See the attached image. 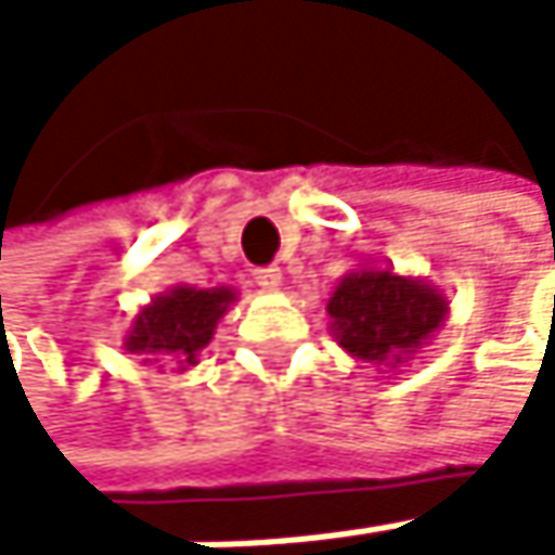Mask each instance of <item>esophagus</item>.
Here are the masks:
<instances>
[{"label": "esophagus", "instance_id": "34e87169", "mask_svg": "<svg viewBox=\"0 0 555 555\" xmlns=\"http://www.w3.org/2000/svg\"><path fill=\"white\" fill-rule=\"evenodd\" d=\"M256 286L259 289H280L283 286V269L280 266H266V269H256Z\"/></svg>", "mask_w": 555, "mask_h": 555}]
</instances>
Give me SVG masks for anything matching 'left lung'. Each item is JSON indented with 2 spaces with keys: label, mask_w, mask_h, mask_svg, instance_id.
<instances>
[{
  "label": "left lung",
  "mask_w": 555,
  "mask_h": 555,
  "mask_svg": "<svg viewBox=\"0 0 555 555\" xmlns=\"http://www.w3.org/2000/svg\"><path fill=\"white\" fill-rule=\"evenodd\" d=\"M326 312L333 339L349 356L396 370L436 336L450 315V299L423 275L359 266L336 283Z\"/></svg>",
  "instance_id": "1"
}]
</instances>
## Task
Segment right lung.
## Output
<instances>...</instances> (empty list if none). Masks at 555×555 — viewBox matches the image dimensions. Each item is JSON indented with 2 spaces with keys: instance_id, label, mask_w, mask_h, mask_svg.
Here are the masks:
<instances>
[{
  "instance_id": "right-lung-1",
  "label": "right lung",
  "mask_w": 555,
  "mask_h": 555,
  "mask_svg": "<svg viewBox=\"0 0 555 555\" xmlns=\"http://www.w3.org/2000/svg\"><path fill=\"white\" fill-rule=\"evenodd\" d=\"M236 302L232 286H172L149 299L126 330V352L145 356V362H166L176 373L196 366L203 349L212 343L219 319Z\"/></svg>"
}]
</instances>
